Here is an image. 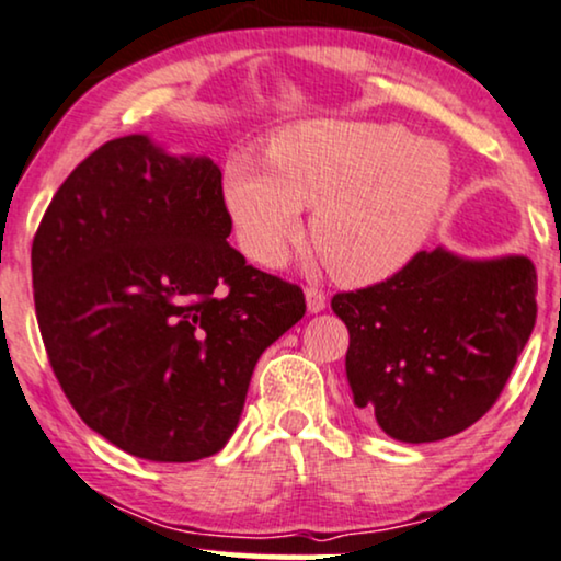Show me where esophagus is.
<instances>
[{
	"label": "esophagus",
	"instance_id": "esophagus-1",
	"mask_svg": "<svg viewBox=\"0 0 561 561\" xmlns=\"http://www.w3.org/2000/svg\"><path fill=\"white\" fill-rule=\"evenodd\" d=\"M305 302H308V313H321V310H325V293L323 289L318 287H308L305 289Z\"/></svg>",
	"mask_w": 561,
	"mask_h": 561
}]
</instances>
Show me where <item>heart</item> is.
<instances>
[{
  "label": "heart",
  "mask_w": 561,
  "mask_h": 561,
  "mask_svg": "<svg viewBox=\"0 0 561 561\" xmlns=\"http://www.w3.org/2000/svg\"><path fill=\"white\" fill-rule=\"evenodd\" d=\"M453 191L448 147L407 126L302 122L268 141L266 154L232 152L222 198L240 248L276 264L313 207L310 236L331 272L380 282L401 272L435 230Z\"/></svg>",
  "instance_id": "1"
}]
</instances>
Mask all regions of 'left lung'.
<instances>
[{
	"label": "left lung",
	"instance_id": "8db88e82",
	"mask_svg": "<svg viewBox=\"0 0 561 561\" xmlns=\"http://www.w3.org/2000/svg\"><path fill=\"white\" fill-rule=\"evenodd\" d=\"M350 329L354 403L401 443L458 435L492 409L536 323L526 256L420 251L380 285L331 300Z\"/></svg>",
	"mask_w": 561,
	"mask_h": 561
}]
</instances>
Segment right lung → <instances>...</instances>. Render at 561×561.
Masks as SVG:
<instances>
[{
	"instance_id": "right-lung-1",
	"label": "right lung",
	"mask_w": 561,
	"mask_h": 561,
	"mask_svg": "<svg viewBox=\"0 0 561 561\" xmlns=\"http://www.w3.org/2000/svg\"><path fill=\"white\" fill-rule=\"evenodd\" d=\"M222 173L147 134L77 165L33 238L48 363L90 430L131 456L188 463L238 427L253 367L305 316L297 285L228 243Z\"/></svg>"
}]
</instances>
